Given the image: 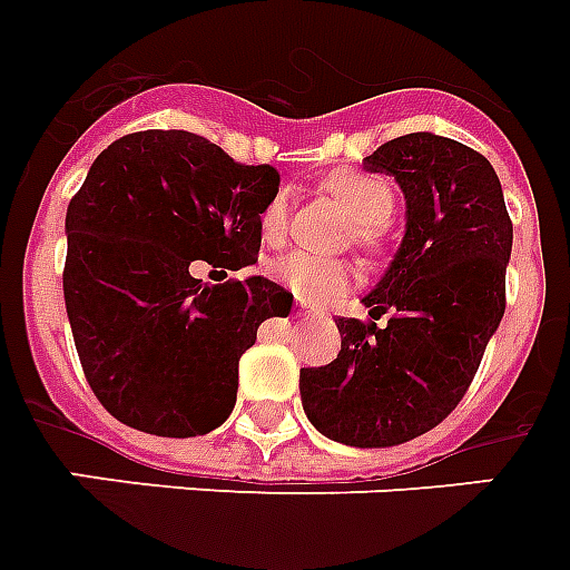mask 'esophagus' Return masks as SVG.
Returning a JSON list of instances; mask_svg holds the SVG:
<instances>
[{
  "label": "esophagus",
  "mask_w": 570,
  "mask_h": 570,
  "mask_svg": "<svg viewBox=\"0 0 570 570\" xmlns=\"http://www.w3.org/2000/svg\"><path fill=\"white\" fill-rule=\"evenodd\" d=\"M297 312H299V314H314V306H308V303H299Z\"/></svg>",
  "instance_id": "34e87169"
}]
</instances>
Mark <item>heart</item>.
Listing matches in <instances>:
<instances>
[{
    "label": "heart",
    "mask_w": 570,
    "mask_h": 570,
    "mask_svg": "<svg viewBox=\"0 0 570 570\" xmlns=\"http://www.w3.org/2000/svg\"><path fill=\"white\" fill-rule=\"evenodd\" d=\"M321 190L330 194L347 208L350 217L347 238H353L358 249L367 256H380L389 240V220L397 206L394 188L389 181L362 170H335L321 179ZM258 232L267 247H279L288 235V194H276L258 214ZM271 273L276 282L297 299L317 306L326 299L338 297L350 285L347 262L338 258H317L308 253H288L273 262Z\"/></svg>",
    "instance_id": "1"
}]
</instances>
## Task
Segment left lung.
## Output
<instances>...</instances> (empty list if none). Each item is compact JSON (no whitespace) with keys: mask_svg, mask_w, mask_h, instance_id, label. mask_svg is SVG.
I'll return each mask as SVG.
<instances>
[{"mask_svg":"<svg viewBox=\"0 0 570 570\" xmlns=\"http://www.w3.org/2000/svg\"><path fill=\"white\" fill-rule=\"evenodd\" d=\"M406 194V238L364 297L371 321L338 317L335 362L299 371L308 421L350 448H394L439 426L471 389L507 312L512 220L489 158L414 131L364 158ZM382 313L385 327H376Z\"/></svg>","mask_w":570,"mask_h":570,"instance_id":"8db88e82","label":"left lung"}]
</instances>
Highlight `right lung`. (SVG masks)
Here are the masks:
<instances>
[{
  "mask_svg": "<svg viewBox=\"0 0 570 570\" xmlns=\"http://www.w3.org/2000/svg\"><path fill=\"white\" fill-rule=\"evenodd\" d=\"M276 194V167L194 131H131L99 153L67 208L63 303L85 380L117 421L190 439L229 417L240 356L294 294L264 276L203 285L190 267L256 262Z\"/></svg>",
  "mask_w": 570,
  "mask_h": 570,
  "instance_id": "right-lung-1",
  "label": "right lung"
}]
</instances>
